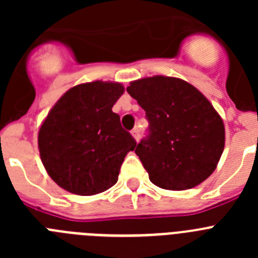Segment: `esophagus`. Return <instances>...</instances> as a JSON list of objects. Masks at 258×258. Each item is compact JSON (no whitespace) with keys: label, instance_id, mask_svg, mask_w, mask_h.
Listing matches in <instances>:
<instances>
[{"label":"esophagus","instance_id":"34e87169","mask_svg":"<svg viewBox=\"0 0 258 258\" xmlns=\"http://www.w3.org/2000/svg\"><path fill=\"white\" fill-rule=\"evenodd\" d=\"M132 136L134 137V140H136L137 142L140 141L141 134H140V131H138V127H136V129H133V131H132Z\"/></svg>","mask_w":258,"mask_h":258}]
</instances>
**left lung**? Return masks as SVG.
Masks as SVG:
<instances>
[{"label":"left lung","mask_w":258,"mask_h":258,"mask_svg":"<svg viewBox=\"0 0 258 258\" xmlns=\"http://www.w3.org/2000/svg\"><path fill=\"white\" fill-rule=\"evenodd\" d=\"M126 92L146 111L149 134L136 147L150 181L187 190L206 181L225 147L222 118L195 86L181 79L137 80Z\"/></svg>","instance_id":"obj_1"}]
</instances>
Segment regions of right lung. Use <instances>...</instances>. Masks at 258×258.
Returning <instances> with one entry per match:
<instances>
[{"label":"right lung","mask_w":258,"mask_h":258,"mask_svg":"<svg viewBox=\"0 0 258 258\" xmlns=\"http://www.w3.org/2000/svg\"><path fill=\"white\" fill-rule=\"evenodd\" d=\"M124 93L118 83L80 84L61 95L38 132L45 169L61 188L95 195L112 187L125 156L137 146L112 107Z\"/></svg>","instance_id":"right-lung-1"}]
</instances>
